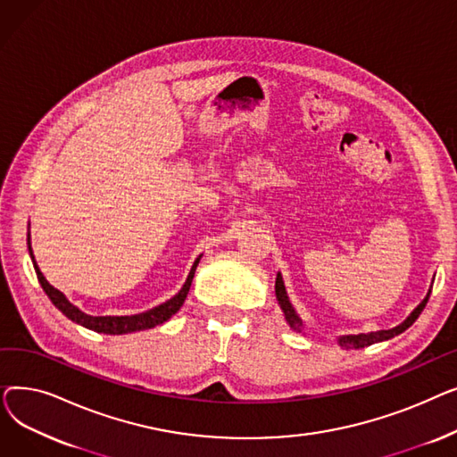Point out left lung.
I'll use <instances>...</instances> for the list:
<instances>
[{
	"instance_id": "8db88e82",
	"label": "left lung",
	"mask_w": 457,
	"mask_h": 457,
	"mask_svg": "<svg viewBox=\"0 0 457 457\" xmlns=\"http://www.w3.org/2000/svg\"><path fill=\"white\" fill-rule=\"evenodd\" d=\"M429 293L431 291H428V295H426V298L413 309V313L407 317L402 324H398L396 328H393V329H379V331H370V333H359V335H343V337H339L337 339V343H339V346H345V348H365V346H370V345H374V343H381V341H387V339H393L395 335H400L402 331H405L407 328H410L417 319H419V315L422 313V309L426 307V303H428V298H429ZM276 298H278V302H279V307L283 309V315H285V319H287V322L291 324V328L293 329H296V331H302V320H300V317L296 315V311H295V307H293V303L289 302V296H287V291H285V285H283V278H281V274H278V278H276Z\"/></svg>"
}]
</instances>
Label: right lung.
Listing matches in <instances>:
<instances>
[{
  "label": "right lung",
  "mask_w": 457,
  "mask_h": 457,
  "mask_svg": "<svg viewBox=\"0 0 457 457\" xmlns=\"http://www.w3.org/2000/svg\"><path fill=\"white\" fill-rule=\"evenodd\" d=\"M29 245V255L33 259V267H35V272H37V278L42 285L44 293L47 295V298L52 300V303L61 311V313L64 317H68L71 322H76L83 328H88L92 331H98V333H107V335H124V333H133V331H140V329H150V328H155L162 322H166L168 319H170L172 315H176L178 311L181 309L187 295H188V289H190V283H192V278H195V272H196V267L198 262L202 259V255L195 261V265H192L188 276H187V281L185 285L181 287V291L170 298L166 300L164 303L154 307V309H148L144 311V313H138V315H129V317H92V315H87L83 313V311L79 307H76L74 303H71L59 289H55L54 285L47 283V279L44 278V274L40 272L38 265L35 262V257H33V250H31V243Z\"/></svg>",
  "instance_id": "1"
}]
</instances>
